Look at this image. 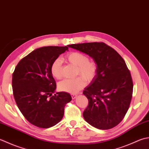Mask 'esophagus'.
<instances>
[{
	"label": "esophagus",
	"instance_id": "esophagus-1",
	"mask_svg": "<svg viewBox=\"0 0 149 149\" xmlns=\"http://www.w3.org/2000/svg\"><path fill=\"white\" fill-rule=\"evenodd\" d=\"M77 94H72V98L73 99V100H74V99H75L77 97Z\"/></svg>",
	"mask_w": 149,
	"mask_h": 149
}]
</instances>
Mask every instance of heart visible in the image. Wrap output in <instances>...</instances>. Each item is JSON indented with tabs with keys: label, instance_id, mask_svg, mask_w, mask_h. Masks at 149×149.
I'll list each match as a JSON object with an SVG mask.
<instances>
[{
	"label": "heart",
	"instance_id": "b5f03b06",
	"mask_svg": "<svg viewBox=\"0 0 149 149\" xmlns=\"http://www.w3.org/2000/svg\"><path fill=\"white\" fill-rule=\"evenodd\" d=\"M65 60L68 63L77 66L76 75L80 76L61 81L59 84L61 90L74 94L86 86V81L90 83L94 79L98 70L97 63L95 60H89L86 55L78 52H70L65 57ZM50 71L53 77L57 79H61L63 77L61 60L59 58L52 63Z\"/></svg>",
	"mask_w": 149,
	"mask_h": 149
}]
</instances>
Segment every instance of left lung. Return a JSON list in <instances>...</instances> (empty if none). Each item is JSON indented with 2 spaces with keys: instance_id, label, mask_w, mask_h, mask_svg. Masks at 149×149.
Segmentation results:
<instances>
[{
  "instance_id": "1",
  "label": "left lung",
  "mask_w": 149,
  "mask_h": 149,
  "mask_svg": "<svg viewBox=\"0 0 149 149\" xmlns=\"http://www.w3.org/2000/svg\"><path fill=\"white\" fill-rule=\"evenodd\" d=\"M92 57L98 65L94 79L84 88L88 105L84 119L97 129H112L123 120L132 100L133 82L124 59L103 42L68 45Z\"/></svg>"
}]
</instances>
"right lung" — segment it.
<instances>
[{
    "label": "right lung",
    "mask_w": 149,
    "mask_h": 149,
    "mask_svg": "<svg viewBox=\"0 0 149 149\" xmlns=\"http://www.w3.org/2000/svg\"><path fill=\"white\" fill-rule=\"evenodd\" d=\"M68 46H45L35 49L20 60L12 75L13 94L17 107L32 125L48 129L62 119L66 104L72 100L68 93L57 92L51 74L54 61Z\"/></svg>",
    "instance_id": "obj_1"
}]
</instances>
